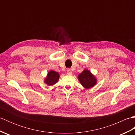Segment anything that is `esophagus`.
Wrapping results in <instances>:
<instances>
[{"mask_svg": "<svg viewBox=\"0 0 135 135\" xmlns=\"http://www.w3.org/2000/svg\"><path fill=\"white\" fill-rule=\"evenodd\" d=\"M67 74L68 75H71L73 74V72L70 69H67Z\"/></svg>", "mask_w": 135, "mask_h": 135, "instance_id": "esophagus-1", "label": "esophagus"}]
</instances>
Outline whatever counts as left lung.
<instances>
[{"mask_svg":"<svg viewBox=\"0 0 135 135\" xmlns=\"http://www.w3.org/2000/svg\"><path fill=\"white\" fill-rule=\"evenodd\" d=\"M78 78L82 86L86 89L93 88L97 83L96 77L87 69H85L81 74H79Z\"/></svg>","mask_w":135,"mask_h":135,"instance_id":"8db88e82","label":"left lung"}]
</instances>
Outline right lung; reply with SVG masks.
Returning a JSON list of instances; mask_svg holds the SVG:
<instances>
[{"mask_svg":"<svg viewBox=\"0 0 135 135\" xmlns=\"http://www.w3.org/2000/svg\"><path fill=\"white\" fill-rule=\"evenodd\" d=\"M60 78L59 74L56 71L50 70L48 72L47 76L44 80L45 83L49 86H53L58 82Z\"/></svg>","mask_w":135,"mask_h":135,"instance_id":"right-lung-1","label":"right lung"}]
</instances>
